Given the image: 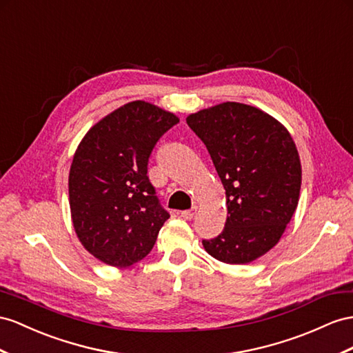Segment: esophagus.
I'll return each mask as SVG.
<instances>
[{
  "instance_id": "obj_1",
  "label": "esophagus",
  "mask_w": 353,
  "mask_h": 353,
  "mask_svg": "<svg viewBox=\"0 0 353 353\" xmlns=\"http://www.w3.org/2000/svg\"><path fill=\"white\" fill-rule=\"evenodd\" d=\"M195 214H196V207H192V209L183 210L182 213H180V216H182V218L186 219V221H191Z\"/></svg>"
}]
</instances>
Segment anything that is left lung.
Listing matches in <instances>:
<instances>
[{
    "label": "left lung",
    "mask_w": 353,
    "mask_h": 353,
    "mask_svg": "<svg viewBox=\"0 0 353 353\" xmlns=\"http://www.w3.org/2000/svg\"><path fill=\"white\" fill-rule=\"evenodd\" d=\"M210 153L227 195L228 216L205 252L248 264L273 249L298 205L301 162L291 134L273 116L227 101L186 117Z\"/></svg>",
    "instance_id": "8db88e82"
}]
</instances>
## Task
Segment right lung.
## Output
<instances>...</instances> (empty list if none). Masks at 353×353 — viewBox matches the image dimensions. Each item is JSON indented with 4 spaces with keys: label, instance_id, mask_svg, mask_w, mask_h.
<instances>
[{
    "label": "right lung",
    "instance_id": "1",
    "mask_svg": "<svg viewBox=\"0 0 353 353\" xmlns=\"http://www.w3.org/2000/svg\"><path fill=\"white\" fill-rule=\"evenodd\" d=\"M177 122L176 114L139 99L103 117L80 141L68 176L71 219L83 248L104 264L139 263L170 218L148 162Z\"/></svg>",
    "mask_w": 353,
    "mask_h": 353
}]
</instances>
